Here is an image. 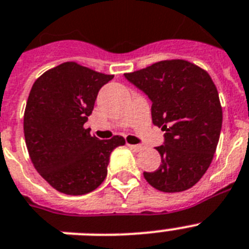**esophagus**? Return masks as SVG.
<instances>
[{
	"instance_id": "34e87169",
	"label": "esophagus",
	"mask_w": 249,
	"mask_h": 249,
	"mask_svg": "<svg viewBox=\"0 0 249 249\" xmlns=\"http://www.w3.org/2000/svg\"><path fill=\"white\" fill-rule=\"evenodd\" d=\"M128 147L131 148V150L136 151V152H139V151H141L142 148H143L141 145H128Z\"/></svg>"
}]
</instances>
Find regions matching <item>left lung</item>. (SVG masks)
Instances as JSON below:
<instances>
[{
	"instance_id": "8db88e82",
	"label": "left lung",
	"mask_w": 249,
	"mask_h": 249,
	"mask_svg": "<svg viewBox=\"0 0 249 249\" xmlns=\"http://www.w3.org/2000/svg\"><path fill=\"white\" fill-rule=\"evenodd\" d=\"M128 82L152 102L155 126L165 131L159 169L143 173L151 186L179 193L194 186L210 166L222 129L215 84L200 67L182 59L162 60L126 73Z\"/></svg>"
}]
</instances>
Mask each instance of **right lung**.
Instances as JSON below:
<instances>
[{
  "instance_id": "right-lung-1",
  "label": "right lung",
  "mask_w": 249,
  "mask_h": 249,
  "mask_svg": "<svg viewBox=\"0 0 249 249\" xmlns=\"http://www.w3.org/2000/svg\"><path fill=\"white\" fill-rule=\"evenodd\" d=\"M113 75L75 61L49 69L34 83L23 114V133L31 162L55 190L83 195L107 176L110 152L126 143L122 136L99 140L84 123L99 89Z\"/></svg>"
}]
</instances>
